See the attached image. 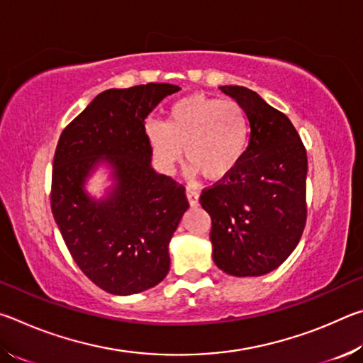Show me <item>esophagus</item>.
Instances as JSON below:
<instances>
[{
	"mask_svg": "<svg viewBox=\"0 0 363 363\" xmlns=\"http://www.w3.org/2000/svg\"><path fill=\"white\" fill-rule=\"evenodd\" d=\"M186 195H187V200H189L190 206H192V208L199 206V196H200L199 192H195V190H192V189H187Z\"/></svg>",
	"mask_w": 363,
	"mask_h": 363,
	"instance_id": "1",
	"label": "esophagus"
}]
</instances>
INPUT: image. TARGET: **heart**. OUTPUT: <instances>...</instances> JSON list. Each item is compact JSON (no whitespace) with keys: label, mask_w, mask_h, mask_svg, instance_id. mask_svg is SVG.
Listing matches in <instances>:
<instances>
[{"label":"heart","mask_w":363,"mask_h":363,"mask_svg":"<svg viewBox=\"0 0 363 363\" xmlns=\"http://www.w3.org/2000/svg\"><path fill=\"white\" fill-rule=\"evenodd\" d=\"M153 157L171 171L184 157L194 173L218 182L233 173L250 143L248 115L235 101L195 93L176 101L167 121H147Z\"/></svg>","instance_id":"heart-1"}]
</instances>
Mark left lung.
I'll list each match as a JSON object with an SVG mask.
<instances>
[{
	"label": "left lung",
	"mask_w": 363,
	"mask_h": 363,
	"mask_svg": "<svg viewBox=\"0 0 363 363\" xmlns=\"http://www.w3.org/2000/svg\"><path fill=\"white\" fill-rule=\"evenodd\" d=\"M250 121L245 157L225 179L205 189L200 205L211 218L213 261L235 277L272 272L303 235L307 155L285 113L243 86H220Z\"/></svg>",
	"instance_id": "obj_1"
}]
</instances>
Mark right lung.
Segmentation results:
<instances>
[{
    "label": "right lung",
    "mask_w": 363,
    "mask_h": 363,
    "mask_svg": "<svg viewBox=\"0 0 363 363\" xmlns=\"http://www.w3.org/2000/svg\"><path fill=\"white\" fill-rule=\"evenodd\" d=\"M181 88L149 83L107 89L60 134L52 163L51 210L73 261L107 293L128 296L158 285L169 270L168 245L189 210L186 189L152 168L144 121ZM113 171L96 201L85 181Z\"/></svg>",
    "instance_id": "1"
}]
</instances>
